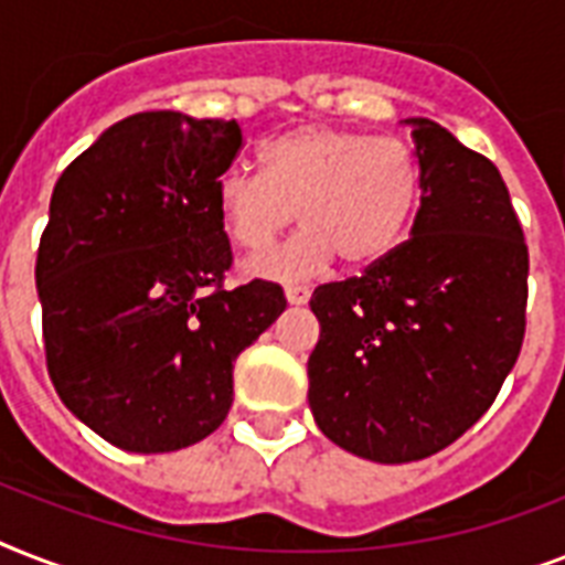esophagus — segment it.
Returning <instances> with one entry per match:
<instances>
[{
  "mask_svg": "<svg viewBox=\"0 0 565 565\" xmlns=\"http://www.w3.org/2000/svg\"><path fill=\"white\" fill-rule=\"evenodd\" d=\"M284 296H287V301H290V305H296V308H299V305H308L310 290L308 287H299V284H290V287H284Z\"/></svg>",
  "mask_w": 565,
  "mask_h": 565,
  "instance_id": "34e87169",
  "label": "esophagus"
}]
</instances>
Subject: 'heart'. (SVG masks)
Wrapping results in <instances>:
<instances>
[{
	"mask_svg": "<svg viewBox=\"0 0 565 565\" xmlns=\"http://www.w3.org/2000/svg\"><path fill=\"white\" fill-rule=\"evenodd\" d=\"M257 163L260 172L220 175L216 213L237 246L260 252L299 211L305 228L246 264L273 281L326 273L337 255L352 269L381 264L398 248L419 204V163L390 137L299 126L266 140Z\"/></svg>",
	"mask_w": 565,
	"mask_h": 565,
	"instance_id": "1",
	"label": "heart"
}]
</instances>
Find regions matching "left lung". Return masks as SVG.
<instances>
[{
    "label": "left lung",
    "mask_w": 565,
    "mask_h": 565,
    "mask_svg": "<svg viewBox=\"0 0 565 565\" xmlns=\"http://www.w3.org/2000/svg\"><path fill=\"white\" fill-rule=\"evenodd\" d=\"M411 239L361 278L322 284L308 402L319 430L372 463H411L463 437L522 349L527 246L495 163L413 119Z\"/></svg>",
    "instance_id": "8db88e82"
}]
</instances>
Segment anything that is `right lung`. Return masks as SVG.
<instances>
[{"instance_id": "right-lung-1", "label": "right lung", "mask_w": 565, "mask_h": 565, "mask_svg": "<svg viewBox=\"0 0 565 565\" xmlns=\"http://www.w3.org/2000/svg\"><path fill=\"white\" fill-rule=\"evenodd\" d=\"M237 119L146 110L57 179L38 248L52 384L73 416L135 455L188 448L234 402V361L287 308L278 284L225 290L216 181Z\"/></svg>"}]
</instances>
